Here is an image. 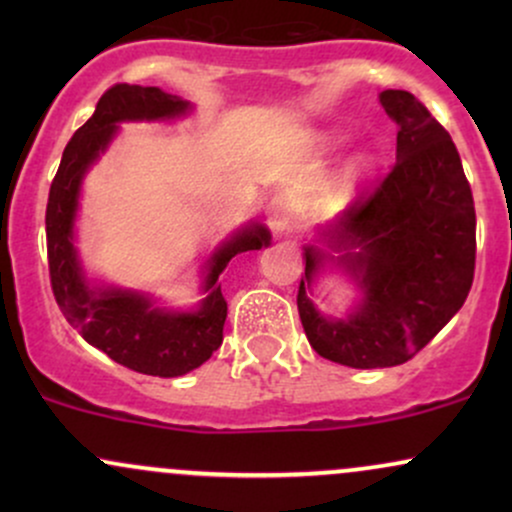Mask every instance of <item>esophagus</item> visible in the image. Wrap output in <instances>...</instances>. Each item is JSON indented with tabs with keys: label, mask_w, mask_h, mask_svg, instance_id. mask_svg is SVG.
Masks as SVG:
<instances>
[{
	"label": "esophagus",
	"mask_w": 512,
	"mask_h": 512,
	"mask_svg": "<svg viewBox=\"0 0 512 512\" xmlns=\"http://www.w3.org/2000/svg\"><path fill=\"white\" fill-rule=\"evenodd\" d=\"M291 219H293V209H291V202L286 199L284 195H276L272 202H269L267 207V221H269V228L274 231V236H284L286 231H289L291 226Z\"/></svg>",
	"instance_id": "34e87169"
}]
</instances>
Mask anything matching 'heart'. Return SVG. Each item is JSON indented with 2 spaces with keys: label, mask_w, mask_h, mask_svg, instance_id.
Instances as JSON below:
<instances>
[{
  "label": "heart",
  "mask_w": 512,
  "mask_h": 512,
  "mask_svg": "<svg viewBox=\"0 0 512 512\" xmlns=\"http://www.w3.org/2000/svg\"><path fill=\"white\" fill-rule=\"evenodd\" d=\"M337 142H339L337 134H325V137H322V144H327V146H334ZM368 168H370L368 158H358V161L354 163V170H356V173H363V170H368Z\"/></svg>",
  "instance_id": "obj_1"
}]
</instances>
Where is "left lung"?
Listing matches in <instances>:
<instances>
[{
	"mask_svg": "<svg viewBox=\"0 0 512 512\" xmlns=\"http://www.w3.org/2000/svg\"><path fill=\"white\" fill-rule=\"evenodd\" d=\"M380 105L397 125V163L373 195L313 231L303 245L298 315L322 358L349 368L409 361L467 301L477 257V214L450 134L409 91ZM327 266L355 281L344 316H322L312 284Z\"/></svg>",
	"mask_w": 512,
	"mask_h": 512,
	"instance_id": "left-lung-1",
	"label": "left lung"
}]
</instances>
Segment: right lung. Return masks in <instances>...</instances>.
Returning <instances> with one entry per match:
<instances>
[{
  "instance_id": "1",
  "label": "right lung",
  "mask_w": 512,
  "mask_h": 512,
  "mask_svg": "<svg viewBox=\"0 0 512 512\" xmlns=\"http://www.w3.org/2000/svg\"><path fill=\"white\" fill-rule=\"evenodd\" d=\"M190 113V101L156 86L108 88L86 125L69 139L45 211L52 291L69 325L120 366L158 378L190 373L219 349L228 313L221 284H216L219 274L240 252L267 248L272 233L262 223L250 221L221 240L204 262L202 301L197 308L173 310L146 291L88 279L76 248V216L86 173L113 144L120 125L170 122Z\"/></svg>"
}]
</instances>
